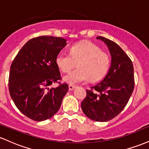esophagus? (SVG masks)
<instances>
[{"mask_svg": "<svg viewBox=\"0 0 149 149\" xmlns=\"http://www.w3.org/2000/svg\"><path fill=\"white\" fill-rule=\"evenodd\" d=\"M75 88H76V86H75V85H69V90H73Z\"/></svg>", "mask_w": 149, "mask_h": 149, "instance_id": "34e87169", "label": "esophagus"}]
</instances>
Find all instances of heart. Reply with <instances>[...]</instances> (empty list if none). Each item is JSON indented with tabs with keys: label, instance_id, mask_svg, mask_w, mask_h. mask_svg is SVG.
<instances>
[{
	"label": "heart",
	"instance_id": "b5f03b06",
	"mask_svg": "<svg viewBox=\"0 0 149 149\" xmlns=\"http://www.w3.org/2000/svg\"><path fill=\"white\" fill-rule=\"evenodd\" d=\"M56 64L62 72H69L75 66L78 69L64 77V81L71 85L102 79L111 65V57L94 42L81 41L71 46L70 54L61 52L56 57Z\"/></svg>",
	"mask_w": 149,
	"mask_h": 149
}]
</instances>
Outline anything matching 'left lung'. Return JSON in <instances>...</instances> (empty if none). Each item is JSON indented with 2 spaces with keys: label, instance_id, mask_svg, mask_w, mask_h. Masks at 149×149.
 Listing matches in <instances>:
<instances>
[{
  "label": "left lung",
  "instance_id": "1",
  "mask_svg": "<svg viewBox=\"0 0 149 149\" xmlns=\"http://www.w3.org/2000/svg\"><path fill=\"white\" fill-rule=\"evenodd\" d=\"M107 44L111 65L103 80L90 90L81 103L85 115L97 122L110 120L123 110L134 87V67L130 58L115 42L97 36Z\"/></svg>",
  "mask_w": 149,
  "mask_h": 149
}]
</instances>
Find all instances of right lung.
<instances>
[{
    "mask_svg": "<svg viewBox=\"0 0 149 149\" xmlns=\"http://www.w3.org/2000/svg\"><path fill=\"white\" fill-rule=\"evenodd\" d=\"M66 45L60 37L42 36L29 40L15 57L8 80L10 96L24 115L36 121L50 118L69 90L61 79L56 57ZM60 83L55 88L48 86Z\"/></svg>",
    "mask_w": 149,
    "mask_h": 149,
    "instance_id": "1",
    "label": "right lung"
}]
</instances>
